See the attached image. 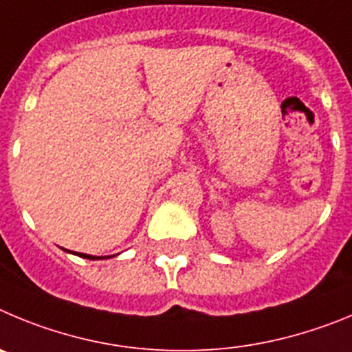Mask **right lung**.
I'll return each instance as SVG.
<instances>
[{"label": "right lung", "instance_id": "add662e5", "mask_svg": "<svg viewBox=\"0 0 352 352\" xmlns=\"http://www.w3.org/2000/svg\"><path fill=\"white\" fill-rule=\"evenodd\" d=\"M74 254L80 256V258H85V259H103V258H98V256H91V254H82V252H74Z\"/></svg>", "mask_w": 352, "mask_h": 352}]
</instances>
